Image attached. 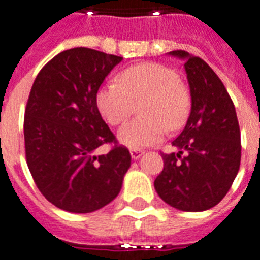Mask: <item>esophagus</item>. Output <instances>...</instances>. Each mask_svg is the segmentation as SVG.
I'll list each match as a JSON object with an SVG mask.
<instances>
[{"instance_id":"34e87169","label":"esophagus","mask_w":260,"mask_h":260,"mask_svg":"<svg viewBox=\"0 0 260 260\" xmlns=\"http://www.w3.org/2000/svg\"><path fill=\"white\" fill-rule=\"evenodd\" d=\"M130 155H132V159L137 160L144 155V151L142 149H130Z\"/></svg>"}]
</instances>
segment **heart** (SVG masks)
Masks as SVG:
<instances>
[{
	"label": "heart",
	"instance_id": "obj_1",
	"mask_svg": "<svg viewBox=\"0 0 260 260\" xmlns=\"http://www.w3.org/2000/svg\"><path fill=\"white\" fill-rule=\"evenodd\" d=\"M141 118L119 128L118 140L124 146L140 149L163 140L167 127L177 130L186 122L190 99L173 68L157 63H141L119 74V83L101 86L95 105L104 120L120 124L134 114Z\"/></svg>",
	"mask_w": 260,
	"mask_h": 260
}]
</instances>
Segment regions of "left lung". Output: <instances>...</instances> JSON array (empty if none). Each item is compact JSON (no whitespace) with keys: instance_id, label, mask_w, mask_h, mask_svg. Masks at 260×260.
<instances>
[{"instance_id":"1","label":"left lung","mask_w":260,"mask_h":260,"mask_svg":"<svg viewBox=\"0 0 260 260\" xmlns=\"http://www.w3.org/2000/svg\"><path fill=\"white\" fill-rule=\"evenodd\" d=\"M185 61L190 114L178 137L177 152L163 153L165 167L155 179L160 199L177 210L206 211L226 196L241 160L236 109L222 81L200 57L173 50Z\"/></svg>"}]
</instances>
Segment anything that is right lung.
Wrapping results in <instances>:
<instances>
[{
	"instance_id": "1",
	"label": "right lung",
	"mask_w": 260,
	"mask_h": 260,
	"mask_svg": "<svg viewBox=\"0 0 260 260\" xmlns=\"http://www.w3.org/2000/svg\"><path fill=\"white\" fill-rule=\"evenodd\" d=\"M123 57L89 48L64 50L40 71L24 114V144L30 173L45 199L60 210L87 214L118 196L132 156L115 146L95 94Z\"/></svg>"
}]
</instances>
